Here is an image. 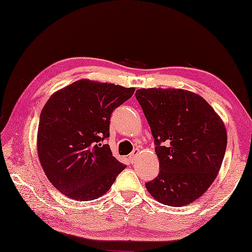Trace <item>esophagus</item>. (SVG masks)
<instances>
[{
	"instance_id": "1",
	"label": "esophagus",
	"mask_w": 252,
	"mask_h": 252,
	"mask_svg": "<svg viewBox=\"0 0 252 252\" xmlns=\"http://www.w3.org/2000/svg\"><path fill=\"white\" fill-rule=\"evenodd\" d=\"M138 153H139V150L138 148H135V150L131 152V154L129 155V158H130V159L131 160H135V158H136V156L138 155Z\"/></svg>"
}]
</instances>
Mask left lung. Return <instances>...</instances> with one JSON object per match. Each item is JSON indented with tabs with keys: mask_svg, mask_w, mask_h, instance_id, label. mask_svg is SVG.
I'll return each instance as SVG.
<instances>
[{
	"mask_svg": "<svg viewBox=\"0 0 252 252\" xmlns=\"http://www.w3.org/2000/svg\"><path fill=\"white\" fill-rule=\"evenodd\" d=\"M154 137L159 173L146 183L156 201L183 207L210 188L226 148L222 119L199 94L184 89L136 90Z\"/></svg>",
	"mask_w": 252,
	"mask_h": 252,
	"instance_id": "left-lung-1",
	"label": "left lung"
}]
</instances>
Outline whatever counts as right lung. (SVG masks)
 <instances>
[{"instance_id": "right-lung-1", "label": "right lung", "mask_w": 252, "mask_h": 252, "mask_svg": "<svg viewBox=\"0 0 252 252\" xmlns=\"http://www.w3.org/2000/svg\"><path fill=\"white\" fill-rule=\"evenodd\" d=\"M135 88L81 79L58 90L40 115L38 155L48 180L70 199L104 195L126 166L108 144L110 116Z\"/></svg>"}]
</instances>
